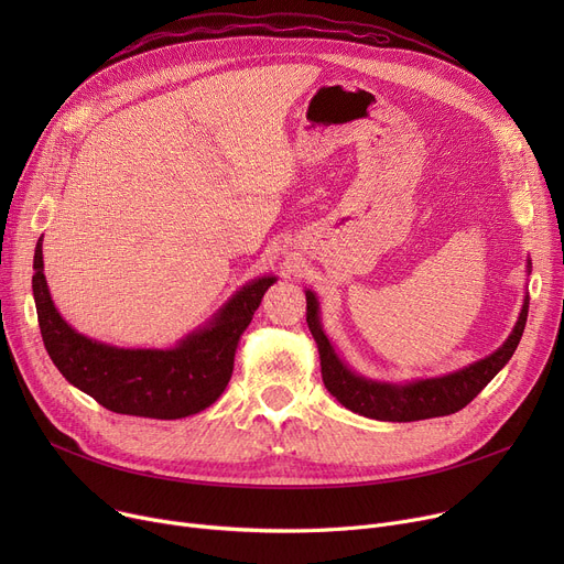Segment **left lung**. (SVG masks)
Masks as SVG:
<instances>
[{
  "instance_id": "1",
  "label": "left lung",
  "mask_w": 564,
  "mask_h": 564,
  "mask_svg": "<svg viewBox=\"0 0 564 564\" xmlns=\"http://www.w3.org/2000/svg\"><path fill=\"white\" fill-rule=\"evenodd\" d=\"M530 274V260H528ZM528 294L523 297V306L512 334L489 357L470 364L451 375L430 377V379H413L404 383L393 381H377L368 379L359 372H354L336 354L332 340L324 334L319 319V302L315 292L306 290V322L308 329L317 343L322 381L327 391L349 411L359 416L389 421V423H411L425 421L436 416H448L464 409L473 398H476L487 383L502 370L523 336V327L528 319Z\"/></svg>"
}]
</instances>
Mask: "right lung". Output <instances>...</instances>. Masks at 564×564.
Returning <instances> with one entry per match:
<instances>
[{
	"label": "right lung",
	"instance_id": "add662e5",
	"mask_svg": "<svg viewBox=\"0 0 564 564\" xmlns=\"http://www.w3.org/2000/svg\"><path fill=\"white\" fill-rule=\"evenodd\" d=\"M276 276L249 281L203 327L166 349L116 347L77 334L56 311L43 274V237L34 253V302L52 364L75 389L126 416L175 421L215 404L232 375L237 343Z\"/></svg>",
	"mask_w": 564,
	"mask_h": 564
}]
</instances>
